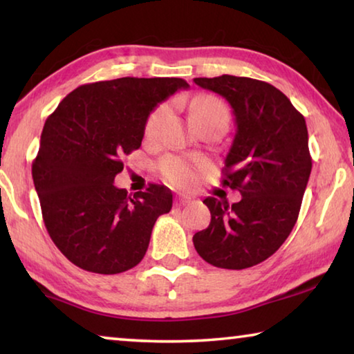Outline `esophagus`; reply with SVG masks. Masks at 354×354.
Wrapping results in <instances>:
<instances>
[{"label":"esophagus","mask_w":354,"mask_h":354,"mask_svg":"<svg viewBox=\"0 0 354 354\" xmlns=\"http://www.w3.org/2000/svg\"><path fill=\"white\" fill-rule=\"evenodd\" d=\"M192 203V200L189 198V196H176V200H175V205L176 206H187V205H190Z\"/></svg>","instance_id":"1"}]
</instances>
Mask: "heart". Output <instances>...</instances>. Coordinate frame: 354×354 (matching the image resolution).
<instances>
[{
    "instance_id": "1",
    "label": "heart",
    "mask_w": 354,
    "mask_h": 354,
    "mask_svg": "<svg viewBox=\"0 0 354 354\" xmlns=\"http://www.w3.org/2000/svg\"><path fill=\"white\" fill-rule=\"evenodd\" d=\"M192 113H194L195 122L206 117H215V115H225L227 117V109L225 104L218 101L217 98H201L198 103L192 107ZM170 115V106L169 104H159L153 112L149 113L145 123V137L149 140L156 139L160 134L162 124L165 123L167 117ZM205 167L203 160H185L179 156H167L159 164L160 175L173 185L178 187H184L189 185L195 179L196 171Z\"/></svg>"
}]
</instances>
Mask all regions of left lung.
<instances>
[{
  "instance_id": "8db88e82",
  "label": "left lung",
  "mask_w": 354,
  "mask_h": 354,
  "mask_svg": "<svg viewBox=\"0 0 354 354\" xmlns=\"http://www.w3.org/2000/svg\"><path fill=\"white\" fill-rule=\"evenodd\" d=\"M194 81L234 111L237 131L221 184L242 195L231 206L214 196L203 201L211 223L196 232L194 245L211 266L242 270L268 259L297 223L313 169L306 122L268 82L231 75Z\"/></svg>"
}]
</instances>
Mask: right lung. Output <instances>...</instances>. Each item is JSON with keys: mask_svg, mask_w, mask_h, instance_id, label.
<instances>
[{"mask_svg": "<svg viewBox=\"0 0 354 354\" xmlns=\"http://www.w3.org/2000/svg\"><path fill=\"white\" fill-rule=\"evenodd\" d=\"M181 77H118L84 84L46 118L32 179L51 241L82 270L115 274L147 253L173 195L149 184L134 198L113 179L123 158L142 145L149 112L187 88Z\"/></svg>", "mask_w": 354, "mask_h": 354, "instance_id": "add662e5", "label": "right lung"}]
</instances>
